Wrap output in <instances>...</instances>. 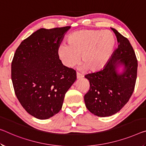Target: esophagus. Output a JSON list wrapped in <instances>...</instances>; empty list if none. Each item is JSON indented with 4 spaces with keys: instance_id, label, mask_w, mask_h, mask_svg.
Wrapping results in <instances>:
<instances>
[{
    "instance_id": "34e87169",
    "label": "esophagus",
    "mask_w": 146,
    "mask_h": 146,
    "mask_svg": "<svg viewBox=\"0 0 146 146\" xmlns=\"http://www.w3.org/2000/svg\"><path fill=\"white\" fill-rule=\"evenodd\" d=\"M83 77V75H82L81 74H80L79 73H77V79H80V78H81Z\"/></svg>"
}]
</instances>
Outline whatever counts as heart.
I'll list each match as a JSON object with an SVG mask.
<instances>
[{
    "instance_id": "b5f03b06",
    "label": "heart",
    "mask_w": 146,
    "mask_h": 146,
    "mask_svg": "<svg viewBox=\"0 0 146 146\" xmlns=\"http://www.w3.org/2000/svg\"><path fill=\"white\" fill-rule=\"evenodd\" d=\"M68 45L62 43L57 49L60 60L71 68L80 61V69L92 71L100 70L107 63L115 45L114 34L110 31L80 30L69 36Z\"/></svg>"
}]
</instances>
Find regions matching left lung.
<instances>
[{
  "label": "left lung",
  "mask_w": 146,
  "mask_h": 146,
  "mask_svg": "<svg viewBox=\"0 0 146 146\" xmlns=\"http://www.w3.org/2000/svg\"><path fill=\"white\" fill-rule=\"evenodd\" d=\"M118 46L101 70L85 75L89 91L84 102L90 112L107 117L118 112L128 102L135 89L138 62L129 41L111 28Z\"/></svg>",
  "instance_id": "1"
}]
</instances>
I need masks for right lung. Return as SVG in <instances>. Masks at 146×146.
Returning <instances> with one entry per match:
<instances>
[{"instance_id":"right-lung-1","label":"right lung","mask_w":146,"mask_h":146,"mask_svg":"<svg viewBox=\"0 0 146 146\" xmlns=\"http://www.w3.org/2000/svg\"><path fill=\"white\" fill-rule=\"evenodd\" d=\"M71 27L40 29L23 40L11 62V80L17 98L27 112L47 119L60 112L65 95L77 79L65 67L57 49Z\"/></svg>"}]
</instances>
